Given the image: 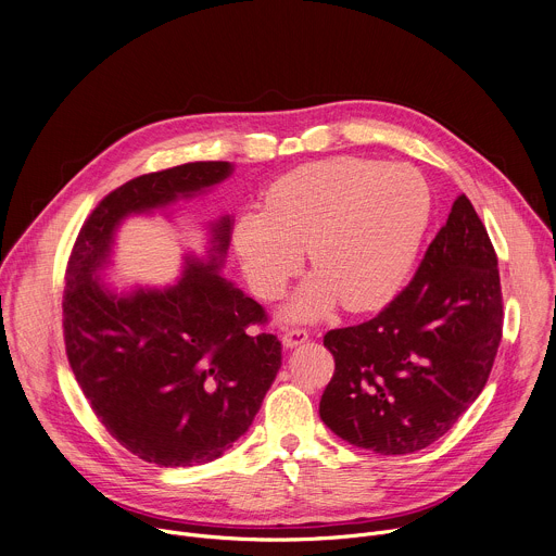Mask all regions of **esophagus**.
<instances>
[{
  "instance_id": "1",
  "label": "esophagus",
  "mask_w": 556,
  "mask_h": 556,
  "mask_svg": "<svg viewBox=\"0 0 556 556\" xmlns=\"http://www.w3.org/2000/svg\"><path fill=\"white\" fill-rule=\"evenodd\" d=\"M307 330H303V328H290V330H286L283 332V337H281V343H283V348H288V350H292V348H296V345H301V343H305L307 341Z\"/></svg>"
}]
</instances>
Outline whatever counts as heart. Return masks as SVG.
<instances>
[{
    "mask_svg": "<svg viewBox=\"0 0 556 556\" xmlns=\"http://www.w3.org/2000/svg\"><path fill=\"white\" fill-rule=\"evenodd\" d=\"M431 219V191L409 165L341 155L279 178L264 211L235 222V249L253 290L275 299L301 270H316L288 305L316 319L337 299L348 309L389 301L407 281Z\"/></svg>",
    "mask_w": 556,
    "mask_h": 556,
    "instance_id": "1",
    "label": "heart"
}]
</instances>
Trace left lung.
<instances>
[{"label":"left lung","mask_w":556,"mask_h":556,"mask_svg":"<svg viewBox=\"0 0 556 556\" xmlns=\"http://www.w3.org/2000/svg\"><path fill=\"white\" fill-rule=\"evenodd\" d=\"M502 326L497 255L459 195L409 286L374 319L324 337L337 367L321 420L380 455L433 444L482 393Z\"/></svg>","instance_id":"left-lung-1"}]
</instances>
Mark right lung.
Returning a JSON list of instances; mask_svg holds the SVG:
<instances>
[{
	"instance_id": "right-lung-1",
	"label": "right lung",
	"mask_w": 556,
	"mask_h": 556,
	"mask_svg": "<svg viewBox=\"0 0 556 556\" xmlns=\"http://www.w3.org/2000/svg\"><path fill=\"white\" fill-rule=\"evenodd\" d=\"M232 174L230 163H187L138 176L78 230L63 292L65 354L92 412L127 451L157 466L217 459L253 425L281 367L264 307L219 270L230 217L211 224L206 260L187 257L178 283L116 294L99 273L129 215L167 208Z\"/></svg>"
}]
</instances>
